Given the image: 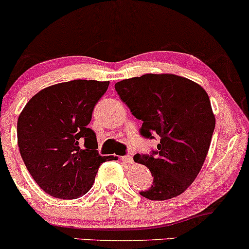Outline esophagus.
I'll list each match as a JSON object with an SVG mask.
<instances>
[{
  "mask_svg": "<svg viewBox=\"0 0 249 249\" xmlns=\"http://www.w3.org/2000/svg\"><path fill=\"white\" fill-rule=\"evenodd\" d=\"M122 160L124 161L125 163H128V164L133 163V158L131 157V155H125V157L122 158Z\"/></svg>",
  "mask_w": 249,
  "mask_h": 249,
  "instance_id": "esophagus-1",
  "label": "esophagus"
}]
</instances>
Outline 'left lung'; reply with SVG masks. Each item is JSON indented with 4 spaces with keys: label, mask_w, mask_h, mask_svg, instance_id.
Masks as SVG:
<instances>
[{
    "label": "left lung",
    "mask_w": 249,
    "mask_h": 249,
    "mask_svg": "<svg viewBox=\"0 0 249 249\" xmlns=\"http://www.w3.org/2000/svg\"><path fill=\"white\" fill-rule=\"evenodd\" d=\"M132 115L142 119L140 134L159 136L158 151L136 154L153 184L140 193L151 200H166L188 189L204 163L215 118L210 98L198 83L174 74H145L115 85Z\"/></svg>",
    "instance_id": "1"
}]
</instances>
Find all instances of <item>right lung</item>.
I'll return each mask as SVG.
<instances>
[{"label": "right lung", "mask_w": 249, "mask_h": 249, "mask_svg": "<svg viewBox=\"0 0 249 249\" xmlns=\"http://www.w3.org/2000/svg\"><path fill=\"white\" fill-rule=\"evenodd\" d=\"M109 81L74 80L47 87L30 100L17 122L20 155L39 187L51 196L74 199L94 184L98 167L113 158L97 152L88 124Z\"/></svg>", "instance_id": "obj_1"}]
</instances>
